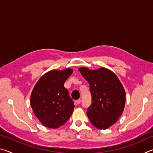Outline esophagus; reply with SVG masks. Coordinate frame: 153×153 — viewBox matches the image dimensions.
Listing matches in <instances>:
<instances>
[{
	"label": "esophagus",
	"mask_w": 153,
	"mask_h": 153,
	"mask_svg": "<svg viewBox=\"0 0 153 153\" xmlns=\"http://www.w3.org/2000/svg\"><path fill=\"white\" fill-rule=\"evenodd\" d=\"M80 102H81V100H80V99H78V100H76V102H75V103H76V105H79V104H80Z\"/></svg>",
	"instance_id": "34e87169"
}]
</instances>
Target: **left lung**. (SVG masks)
Segmentation results:
<instances>
[{
    "label": "left lung",
    "instance_id": "1",
    "mask_svg": "<svg viewBox=\"0 0 153 153\" xmlns=\"http://www.w3.org/2000/svg\"><path fill=\"white\" fill-rule=\"evenodd\" d=\"M79 71L90 85L92 104L87 115L93 126L105 129L117 121L126 103V92L116 75L104 68L90 70L81 67Z\"/></svg>",
    "mask_w": 153,
    "mask_h": 153
}]
</instances>
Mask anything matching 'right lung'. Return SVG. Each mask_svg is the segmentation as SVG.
<instances>
[{
    "label": "right lung",
    "instance_id": "right-lung-1",
    "mask_svg": "<svg viewBox=\"0 0 153 153\" xmlns=\"http://www.w3.org/2000/svg\"><path fill=\"white\" fill-rule=\"evenodd\" d=\"M73 69L52 70L40 77L35 85L30 103L35 115L43 126L58 128L64 125L75 107L68 90L64 86Z\"/></svg>",
    "mask_w": 153,
    "mask_h": 153
}]
</instances>
